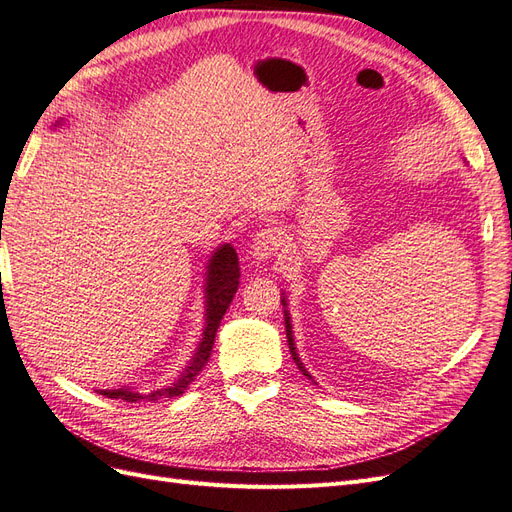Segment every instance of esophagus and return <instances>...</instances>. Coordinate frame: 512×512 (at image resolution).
<instances>
[{
    "label": "esophagus",
    "instance_id": "obj_1",
    "mask_svg": "<svg viewBox=\"0 0 512 512\" xmlns=\"http://www.w3.org/2000/svg\"><path fill=\"white\" fill-rule=\"evenodd\" d=\"M282 247H284V235H282L280 228H275V226L262 228L258 235L254 237L252 256L260 262H265V260L280 254Z\"/></svg>",
    "mask_w": 512,
    "mask_h": 512
}]
</instances>
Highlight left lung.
Here are the masks:
<instances>
[{"label":"left lung","mask_w":512,"mask_h":512,"mask_svg":"<svg viewBox=\"0 0 512 512\" xmlns=\"http://www.w3.org/2000/svg\"><path fill=\"white\" fill-rule=\"evenodd\" d=\"M284 303V301H282ZM286 337H288V346H290V354H292V359H294V363H297V367L303 371L305 376H309L307 371L303 369V363L299 361V356H297V350H294V342H292V331H290V318H288V314H286Z\"/></svg>","instance_id":"1"}]
</instances>
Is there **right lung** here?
I'll return each mask as SVG.
<instances>
[{
	"label": "right lung",
	"instance_id": "add662e5",
	"mask_svg": "<svg viewBox=\"0 0 512 512\" xmlns=\"http://www.w3.org/2000/svg\"><path fill=\"white\" fill-rule=\"evenodd\" d=\"M237 286H239V258H237V252L232 250L230 245H224L211 258L209 284H207V327H205L203 342H200L190 367L185 369V374L175 384H170V386H166V389H160L151 395H141V393H134L130 389L100 391V395L111 397V399H123V401H128V404H136V401H141V399L156 401L160 397L173 399V397L183 395L185 389H188V386L194 382V378L200 374V371H203V367L209 361L213 342H215V333H218V327L226 314V309L230 307L232 297H235Z\"/></svg>",
	"mask_w": 512,
	"mask_h": 512
}]
</instances>
